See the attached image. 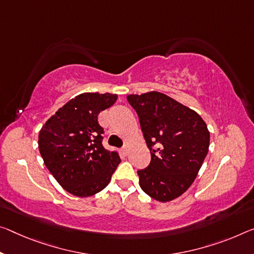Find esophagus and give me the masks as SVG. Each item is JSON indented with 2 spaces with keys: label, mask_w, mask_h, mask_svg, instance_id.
Wrapping results in <instances>:
<instances>
[{
  "label": "esophagus",
  "mask_w": 254,
  "mask_h": 254,
  "mask_svg": "<svg viewBox=\"0 0 254 254\" xmlns=\"http://www.w3.org/2000/svg\"><path fill=\"white\" fill-rule=\"evenodd\" d=\"M121 152H122V154L123 155H127V146H124V147H122V148H121Z\"/></svg>",
  "instance_id": "esophagus-1"
}]
</instances>
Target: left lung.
I'll return each instance as SVG.
<instances>
[{
    "instance_id": "left-lung-1",
    "label": "left lung",
    "mask_w": 254,
    "mask_h": 254,
    "mask_svg": "<svg viewBox=\"0 0 254 254\" xmlns=\"http://www.w3.org/2000/svg\"><path fill=\"white\" fill-rule=\"evenodd\" d=\"M139 116L151 160L138 171L149 196L167 202L191 187L208 154L210 133L201 116L158 91L128 95Z\"/></svg>"
}]
</instances>
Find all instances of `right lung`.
I'll return each instance as SVG.
<instances>
[{"label": "right lung", "mask_w": 254, "mask_h": 254, "mask_svg": "<svg viewBox=\"0 0 254 254\" xmlns=\"http://www.w3.org/2000/svg\"><path fill=\"white\" fill-rule=\"evenodd\" d=\"M118 95L83 92L69 100L44 124L38 148L48 171L75 196H90L107 187L121 163L118 152L103 147L98 114Z\"/></svg>", "instance_id": "add662e5"}]
</instances>
